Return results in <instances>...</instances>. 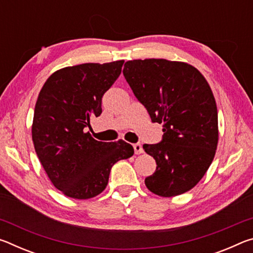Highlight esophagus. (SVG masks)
<instances>
[{"label":"esophagus","instance_id":"34e87169","mask_svg":"<svg viewBox=\"0 0 253 253\" xmlns=\"http://www.w3.org/2000/svg\"><path fill=\"white\" fill-rule=\"evenodd\" d=\"M132 146H134V151H135V154H137V155H138V154L144 153L143 146H142V144H140V143H136V144L132 145Z\"/></svg>","mask_w":253,"mask_h":253}]
</instances>
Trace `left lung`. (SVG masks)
Returning a JSON list of instances; mask_svg holds the SVG:
<instances>
[{
    "mask_svg": "<svg viewBox=\"0 0 253 253\" xmlns=\"http://www.w3.org/2000/svg\"><path fill=\"white\" fill-rule=\"evenodd\" d=\"M123 74L152 122L163 123L161 142L143 145L157 165L145 184L164 198L185 193L207 173L217 146V109L208 81L193 66L165 59L127 61Z\"/></svg>",
    "mask_w": 253,
    "mask_h": 253,
    "instance_id": "8db88e82",
    "label": "left lung"
}]
</instances>
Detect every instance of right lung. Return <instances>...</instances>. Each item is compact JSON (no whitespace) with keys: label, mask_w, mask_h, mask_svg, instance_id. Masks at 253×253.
I'll return each mask as SVG.
<instances>
[{"label":"right lung","mask_w":253,"mask_h":253,"mask_svg":"<svg viewBox=\"0 0 253 253\" xmlns=\"http://www.w3.org/2000/svg\"><path fill=\"white\" fill-rule=\"evenodd\" d=\"M124 60L83 63L51 75L34 108L32 139L53 185L72 199L95 198L108 184L115 163L134 154L130 144L98 142L90 121L100 116L101 99L121 75Z\"/></svg>","instance_id":"obj_1"}]
</instances>
